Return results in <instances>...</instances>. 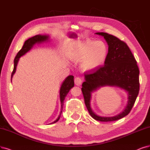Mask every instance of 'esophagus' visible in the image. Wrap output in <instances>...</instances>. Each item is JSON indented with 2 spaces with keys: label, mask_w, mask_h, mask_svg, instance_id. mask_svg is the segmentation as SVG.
<instances>
[{
  "label": "esophagus",
  "mask_w": 150,
  "mask_h": 150,
  "mask_svg": "<svg viewBox=\"0 0 150 150\" xmlns=\"http://www.w3.org/2000/svg\"><path fill=\"white\" fill-rule=\"evenodd\" d=\"M74 82H75V84L77 86H80L81 85V83H82V80L80 78H79V77H76V78L75 79V80H74Z\"/></svg>",
  "instance_id": "esophagus-1"
}]
</instances>
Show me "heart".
I'll return each instance as SVG.
<instances>
[{
  "label": "heart",
  "instance_id": "obj_1",
  "mask_svg": "<svg viewBox=\"0 0 150 150\" xmlns=\"http://www.w3.org/2000/svg\"><path fill=\"white\" fill-rule=\"evenodd\" d=\"M108 52L107 46L103 41H83L76 44L71 58L77 62L81 61L83 70H93L104 63Z\"/></svg>",
  "mask_w": 150,
  "mask_h": 150
}]
</instances>
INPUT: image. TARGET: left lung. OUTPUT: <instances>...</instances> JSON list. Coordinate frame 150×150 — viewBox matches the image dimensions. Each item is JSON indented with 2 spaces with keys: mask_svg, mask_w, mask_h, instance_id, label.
<instances>
[{
  "mask_svg": "<svg viewBox=\"0 0 150 150\" xmlns=\"http://www.w3.org/2000/svg\"><path fill=\"white\" fill-rule=\"evenodd\" d=\"M104 37L108 45L104 65L85 74L81 91L86 108L91 117L101 122H110L123 118L130 112L139 93V69L127 44L106 33H96ZM119 87L128 93V101L123 111L113 117H101L94 113L90 106L91 93L101 87Z\"/></svg>",
  "mask_w": 150,
  "mask_h": 150,
  "instance_id": "obj_1",
  "label": "left lung"
}]
</instances>
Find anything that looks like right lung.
<instances>
[{
    "label": "right lung",
    "instance_id": "1",
    "mask_svg": "<svg viewBox=\"0 0 150 150\" xmlns=\"http://www.w3.org/2000/svg\"><path fill=\"white\" fill-rule=\"evenodd\" d=\"M49 40V36L48 35H36L35 36H33L32 38H29L28 40H27L24 44L23 47L21 49L20 51L16 54V57L14 59V67H13V70L12 73V75H11V79H12L13 75L15 73L16 71V66H17V64L19 60V59L20 57H21L22 55H25L27 52H28L33 47V46L35 45L36 43H41L42 42L46 41ZM74 76L72 75H69L68 76L65 80L63 81L62 85H61L60 89V102H61V109H60V112L59 115V117L57 119L54 121L53 122L49 124H54L59 120L60 115L62 114V110H63V106H64V99L67 95L68 93L69 92L71 88H73L74 86Z\"/></svg>",
    "mask_w": 150,
    "mask_h": 150
}]
</instances>
